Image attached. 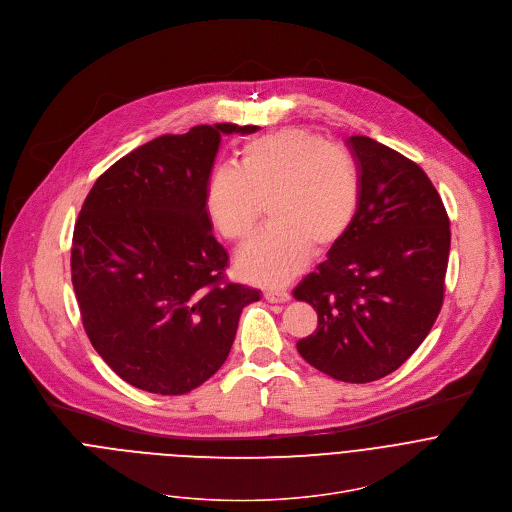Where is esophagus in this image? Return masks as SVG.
<instances>
[{
    "instance_id": "1",
    "label": "esophagus",
    "mask_w": 512,
    "mask_h": 512,
    "mask_svg": "<svg viewBox=\"0 0 512 512\" xmlns=\"http://www.w3.org/2000/svg\"><path fill=\"white\" fill-rule=\"evenodd\" d=\"M265 299L269 303H287L291 299V295L283 289H269V291H265Z\"/></svg>"
}]
</instances>
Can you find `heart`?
I'll list each match as a JSON object with an SVG mask.
<instances>
[{"mask_svg":"<svg viewBox=\"0 0 512 512\" xmlns=\"http://www.w3.org/2000/svg\"><path fill=\"white\" fill-rule=\"evenodd\" d=\"M205 211L217 231L245 245L265 207L271 227L239 255L243 277L279 285L309 259L337 247L361 205V173L353 155L301 127L249 141L239 169L217 167L205 183Z\"/></svg>","mask_w":512,"mask_h":512,"instance_id":"1","label":"heart"}]
</instances>
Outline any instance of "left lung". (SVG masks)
I'll return each mask as SVG.
<instances>
[{
    "label": "left lung",
    "instance_id": "left-lung-1",
    "mask_svg": "<svg viewBox=\"0 0 512 512\" xmlns=\"http://www.w3.org/2000/svg\"><path fill=\"white\" fill-rule=\"evenodd\" d=\"M361 205L347 237L293 291L317 311L301 357L345 383L397 371L425 341L443 299L451 227L427 173L365 135L347 139Z\"/></svg>",
    "mask_w": 512,
    "mask_h": 512
}]
</instances>
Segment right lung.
Instances as JSON below:
<instances>
[{
	"label": "right lung",
	"instance_id": "1",
	"mask_svg": "<svg viewBox=\"0 0 512 512\" xmlns=\"http://www.w3.org/2000/svg\"><path fill=\"white\" fill-rule=\"evenodd\" d=\"M197 125L161 135L97 177L73 229L71 283L83 329L129 385L185 395L225 363L239 315L259 291L225 279L229 255L211 235L205 183L223 133Z\"/></svg>",
	"mask_w": 512,
	"mask_h": 512
}]
</instances>
